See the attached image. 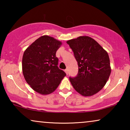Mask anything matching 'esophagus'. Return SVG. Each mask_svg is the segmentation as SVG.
Wrapping results in <instances>:
<instances>
[{"instance_id":"34e87169","label":"esophagus","mask_w":130,"mask_h":130,"mask_svg":"<svg viewBox=\"0 0 130 130\" xmlns=\"http://www.w3.org/2000/svg\"><path fill=\"white\" fill-rule=\"evenodd\" d=\"M64 72H66V73L67 75H68V74H69V70H68V69H66V70H64Z\"/></svg>"}]
</instances>
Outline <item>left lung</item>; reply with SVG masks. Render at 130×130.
I'll list each match as a JSON object with an SVG mask.
<instances>
[{
    "mask_svg": "<svg viewBox=\"0 0 130 130\" xmlns=\"http://www.w3.org/2000/svg\"><path fill=\"white\" fill-rule=\"evenodd\" d=\"M73 51L79 71L69 77L73 87L84 96L95 95L104 88L111 72L108 53L91 37L81 36L67 41Z\"/></svg>",
    "mask_w": 130,
    "mask_h": 130,
    "instance_id": "8db88e82",
    "label": "left lung"
}]
</instances>
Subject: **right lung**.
<instances>
[{"instance_id":"add662e5","label":"right lung","mask_w":130,"mask_h":130,"mask_svg":"<svg viewBox=\"0 0 130 130\" xmlns=\"http://www.w3.org/2000/svg\"><path fill=\"white\" fill-rule=\"evenodd\" d=\"M61 42L51 37L43 35L31 44L24 51L22 73L28 85L42 95H48L56 89L64 76L57 66L56 51Z\"/></svg>"}]
</instances>
